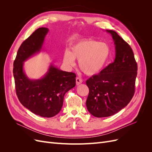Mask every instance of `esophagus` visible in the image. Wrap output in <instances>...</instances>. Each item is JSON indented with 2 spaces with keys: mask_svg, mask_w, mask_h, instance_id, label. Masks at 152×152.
<instances>
[{
  "mask_svg": "<svg viewBox=\"0 0 152 152\" xmlns=\"http://www.w3.org/2000/svg\"><path fill=\"white\" fill-rule=\"evenodd\" d=\"M82 79H81L80 77H78L76 78V84H77V85L80 84L82 83Z\"/></svg>",
  "mask_w": 152,
  "mask_h": 152,
  "instance_id": "obj_1",
  "label": "esophagus"
}]
</instances>
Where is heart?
Masks as SVG:
<instances>
[{"instance_id":"1","label":"heart","mask_w":152,"mask_h":152,"mask_svg":"<svg viewBox=\"0 0 152 152\" xmlns=\"http://www.w3.org/2000/svg\"><path fill=\"white\" fill-rule=\"evenodd\" d=\"M110 56V48L104 42L93 39H84L77 42L70 50L64 53L63 61L69 66L75 65L79 60L80 70L89 75L99 73L105 66Z\"/></svg>"}]
</instances>
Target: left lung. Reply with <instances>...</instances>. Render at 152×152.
Instances as JSON below:
<instances>
[{
    "instance_id": "8db88e82",
    "label": "left lung",
    "mask_w": 152,
    "mask_h": 152,
    "mask_svg": "<svg viewBox=\"0 0 152 152\" xmlns=\"http://www.w3.org/2000/svg\"><path fill=\"white\" fill-rule=\"evenodd\" d=\"M115 59L98 74L86 80L89 93L86 107L96 117L113 115L131 102L135 92L137 65L131 46L113 30Z\"/></svg>"
}]
</instances>
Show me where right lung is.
<instances>
[{"label": "right lung", "mask_w": 152, "mask_h": 152, "mask_svg": "<svg viewBox=\"0 0 152 152\" xmlns=\"http://www.w3.org/2000/svg\"><path fill=\"white\" fill-rule=\"evenodd\" d=\"M48 31L44 27L37 29L21 44L14 61L13 75L20 103L35 115L49 118L60 112L65 94L75 86L76 75L53 65L40 79L30 80L25 75L23 62L41 50Z\"/></svg>", "instance_id": "add662e5"}]
</instances>
